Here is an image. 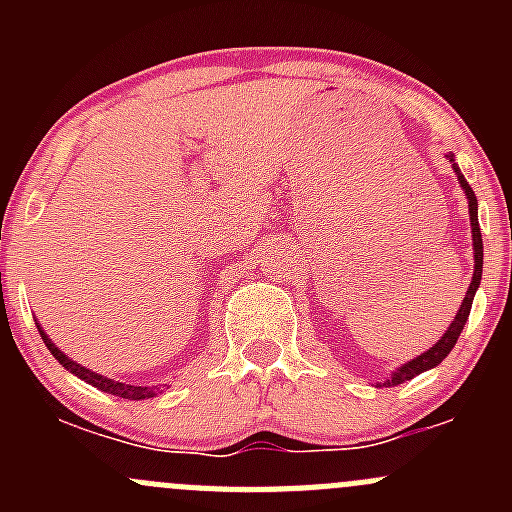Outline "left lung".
Listing matches in <instances>:
<instances>
[{
	"instance_id": "left-lung-1",
	"label": "left lung",
	"mask_w": 512,
	"mask_h": 512,
	"mask_svg": "<svg viewBox=\"0 0 512 512\" xmlns=\"http://www.w3.org/2000/svg\"><path fill=\"white\" fill-rule=\"evenodd\" d=\"M453 160V156H448ZM453 170H456L458 175V183H461V188L466 190L468 195V210H471V230H473V257H476V270H473V282L471 287H468L466 292V299H463L461 309H458L456 319H453V324L448 327V332L443 334L441 339L436 342V347L428 349L426 354L416 356L414 361H409V364L401 366L399 371H396L394 376H391V381H386V386H396V384H404V381L414 379V376L421 374V371L426 369H433V366L441 364L443 359H446L448 352L453 349V344L458 342V337H461L463 332V324L468 322V314H471V304H473V297H476V289L480 285V275H483V237H480V225H478V200H476V193L471 190V185H468V180L463 178L461 170H458V165L453 163Z\"/></svg>"
}]
</instances>
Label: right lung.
I'll return each mask as SVG.
<instances>
[{
    "instance_id": "add662e5",
    "label": "right lung",
    "mask_w": 512,
    "mask_h": 512,
    "mask_svg": "<svg viewBox=\"0 0 512 512\" xmlns=\"http://www.w3.org/2000/svg\"><path fill=\"white\" fill-rule=\"evenodd\" d=\"M36 329H39V334H41V339H44L46 349H49V352L56 356V361H59V364H64V369H69L71 374H76V376H79V379L89 381V384H91V386H96V389H101V391H108V394H113V396H121V399H131V401H138V399H148V396H153V389H148V386H131V384H118V381H113V379H106V376H98V374H94V371L84 369V366H79V364H76V361H71L69 356H66L64 352H61L59 347H54V342H51V339L46 337V334H44V329H41L39 324H36Z\"/></svg>"
}]
</instances>
